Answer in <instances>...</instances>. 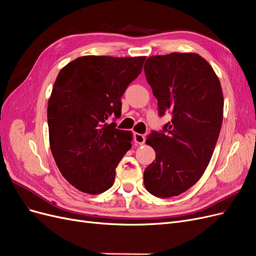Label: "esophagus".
Instances as JSON below:
<instances>
[{"mask_svg": "<svg viewBox=\"0 0 256 256\" xmlns=\"http://www.w3.org/2000/svg\"><path fill=\"white\" fill-rule=\"evenodd\" d=\"M134 142L138 145H143L145 143V136L144 134H134Z\"/></svg>", "mask_w": 256, "mask_h": 256, "instance_id": "1", "label": "esophagus"}]
</instances>
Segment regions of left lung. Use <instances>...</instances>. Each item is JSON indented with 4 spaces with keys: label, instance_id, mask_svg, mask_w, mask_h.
<instances>
[{
    "label": "left lung",
    "instance_id": "left-lung-1",
    "mask_svg": "<svg viewBox=\"0 0 256 256\" xmlns=\"http://www.w3.org/2000/svg\"><path fill=\"white\" fill-rule=\"evenodd\" d=\"M144 72L159 115L172 113L164 131L146 140L156 159L144 171V184L154 196L172 198L191 188L212 159L223 120L222 88L212 67L196 53L150 56Z\"/></svg>",
    "mask_w": 256,
    "mask_h": 256
}]
</instances>
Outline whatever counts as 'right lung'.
<instances>
[{
  "instance_id": "right-lung-1",
  "label": "right lung",
  "mask_w": 256,
  "mask_h": 256,
  "mask_svg": "<svg viewBox=\"0 0 256 256\" xmlns=\"http://www.w3.org/2000/svg\"><path fill=\"white\" fill-rule=\"evenodd\" d=\"M145 56H86L60 69L48 102L50 148L65 180L98 194L110 189L132 134L116 129L120 98L141 74Z\"/></svg>"
}]
</instances>
